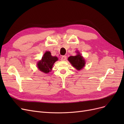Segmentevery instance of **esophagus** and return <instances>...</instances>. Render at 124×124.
Instances as JSON below:
<instances>
[{"instance_id": "34e87169", "label": "esophagus", "mask_w": 124, "mask_h": 124, "mask_svg": "<svg viewBox=\"0 0 124 124\" xmlns=\"http://www.w3.org/2000/svg\"><path fill=\"white\" fill-rule=\"evenodd\" d=\"M67 59L66 56H62V57H61V61H65V60Z\"/></svg>"}]
</instances>
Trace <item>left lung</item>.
I'll list each match as a JSON object with an SVG mask.
<instances>
[{"mask_svg": "<svg viewBox=\"0 0 124 124\" xmlns=\"http://www.w3.org/2000/svg\"><path fill=\"white\" fill-rule=\"evenodd\" d=\"M68 59L73 67L77 70H81L83 68L85 64L84 58L78 53L76 56H70Z\"/></svg>", "mask_w": 124, "mask_h": 124, "instance_id": "left-lung-1", "label": "left lung"}]
</instances>
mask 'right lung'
<instances>
[{"mask_svg":"<svg viewBox=\"0 0 124 124\" xmlns=\"http://www.w3.org/2000/svg\"><path fill=\"white\" fill-rule=\"evenodd\" d=\"M58 58L56 56H52L50 52H46L43 55L42 60L38 62L39 69L44 73H47L51 71L54 63Z\"/></svg>","mask_w":124,"mask_h":124,"instance_id":"right-lung-1","label":"right lung"}]
</instances>
